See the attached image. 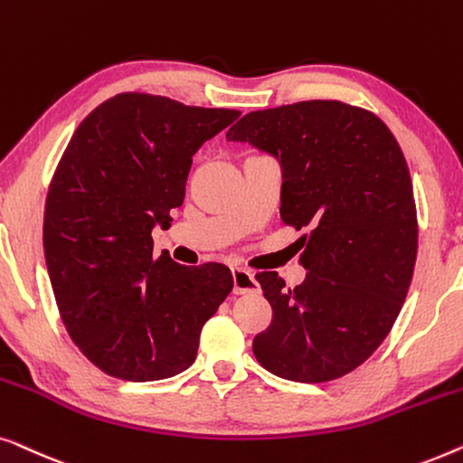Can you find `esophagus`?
Here are the masks:
<instances>
[{"label":"esophagus","instance_id":"1","mask_svg":"<svg viewBox=\"0 0 463 463\" xmlns=\"http://www.w3.org/2000/svg\"><path fill=\"white\" fill-rule=\"evenodd\" d=\"M232 291L237 296L241 294H258L260 285L256 277L245 269H232Z\"/></svg>","mask_w":463,"mask_h":463}]
</instances>
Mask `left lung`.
<instances>
[{"instance_id": "left-lung-1", "label": "left lung", "mask_w": 463, "mask_h": 463, "mask_svg": "<svg viewBox=\"0 0 463 463\" xmlns=\"http://www.w3.org/2000/svg\"><path fill=\"white\" fill-rule=\"evenodd\" d=\"M226 140L272 155L283 172L281 220L298 239L306 279L285 288L258 272L272 308L253 354L283 380L342 377L392 329L418 256L413 184L399 142L380 117L340 100L253 110Z\"/></svg>"}]
</instances>
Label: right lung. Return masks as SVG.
Segmentation results:
<instances>
[{
    "instance_id": "1",
    "label": "right lung",
    "mask_w": 463,
    "mask_h": 463,
    "mask_svg": "<svg viewBox=\"0 0 463 463\" xmlns=\"http://www.w3.org/2000/svg\"><path fill=\"white\" fill-rule=\"evenodd\" d=\"M239 115L126 92L71 136L45 199L43 253L71 340L107 375L182 373L232 291L224 264L155 258L151 232L184 201L193 155Z\"/></svg>"
}]
</instances>
